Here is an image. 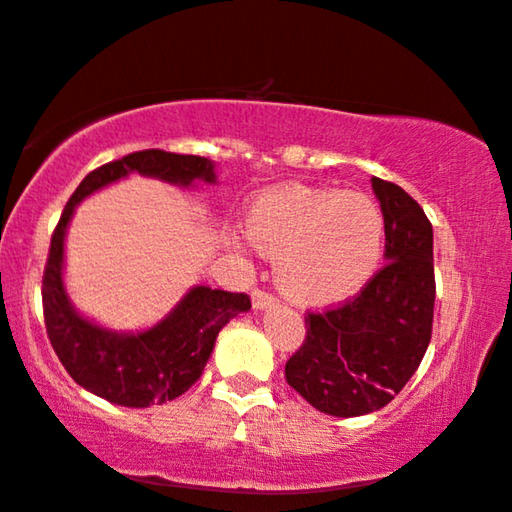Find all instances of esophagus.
<instances>
[{"label": "esophagus", "mask_w": 512, "mask_h": 512, "mask_svg": "<svg viewBox=\"0 0 512 512\" xmlns=\"http://www.w3.org/2000/svg\"><path fill=\"white\" fill-rule=\"evenodd\" d=\"M275 305H278V300H275L271 294H266V291H262V289L253 291V307L257 312H264Z\"/></svg>", "instance_id": "1"}]
</instances>
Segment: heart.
Masks as SVG:
<instances>
[{"label":"heart","instance_id":"heart-1","mask_svg":"<svg viewBox=\"0 0 512 512\" xmlns=\"http://www.w3.org/2000/svg\"><path fill=\"white\" fill-rule=\"evenodd\" d=\"M246 234L291 298L330 303L355 294L376 273L385 218L369 196L310 186H278L250 207Z\"/></svg>","mask_w":512,"mask_h":512}]
</instances>
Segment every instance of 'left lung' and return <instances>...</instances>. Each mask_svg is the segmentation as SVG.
<instances>
[{
  "instance_id": "obj_1",
  "label": "left lung",
  "mask_w": 512,
  "mask_h": 512,
  "mask_svg": "<svg viewBox=\"0 0 512 512\" xmlns=\"http://www.w3.org/2000/svg\"><path fill=\"white\" fill-rule=\"evenodd\" d=\"M385 218L387 264L358 296L305 316L287 383L332 417L376 412L415 376L431 344L435 307L433 225L401 186L371 177Z\"/></svg>"
}]
</instances>
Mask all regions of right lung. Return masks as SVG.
Segmentation results:
<instances>
[{"label":"right lung","mask_w":512,"mask_h":512,"mask_svg":"<svg viewBox=\"0 0 512 512\" xmlns=\"http://www.w3.org/2000/svg\"><path fill=\"white\" fill-rule=\"evenodd\" d=\"M134 173L182 189L196 182L216 184L214 161L164 150L132 152L88 173L52 234L43 278V310L47 337L77 385L109 403L148 408L177 399L196 383L214 351L218 332L234 316L250 310V298L196 285L164 319L136 332L100 326L72 305L63 269L66 234L75 209L81 200Z\"/></svg>","instance_id":"add662e5"}]
</instances>
